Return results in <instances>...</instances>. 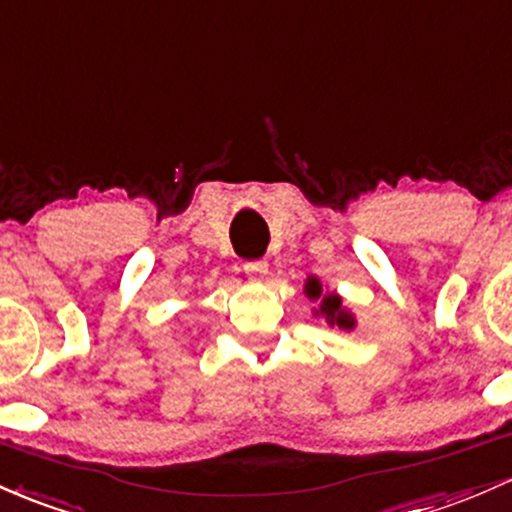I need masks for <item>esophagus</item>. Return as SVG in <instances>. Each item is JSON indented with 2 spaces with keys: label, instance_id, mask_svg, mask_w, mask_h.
I'll list each match as a JSON object with an SVG mask.
<instances>
[{
  "label": "esophagus",
  "instance_id": "obj_1",
  "mask_svg": "<svg viewBox=\"0 0 512 512\" xmlns=\"http://www.w3.org/2000/svg\"><path fill=\"white\" fill-rule=\"evenodd\" d=\"M267 269L269 265L265 260H252L245 265V274L252 279V282H262V279L267 277Z\"/></svg>",
  "mask_w": 512,
  "mask_h": 512
}]
</instances>
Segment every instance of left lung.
<instances>
[{"mask_svg": "<svg viewBox=\"0 0 512 512\" xmlns=\"http://www.w3.org/2000/svg\"><path fill=\"white\" fill-rule=\"evenodd\" d=\"M303 294H306L308 301L316 303L313 308V316L316 318H325V323L330 328H340V330H355L357 328V318L350 308L342 303V296L338 291H328V286H323V282L311 274L303 284Z\"/></svg>", "mask_w": 512, "mask_h": 512, "instance_id": "1", "label": "left lung"}]
</instances>
